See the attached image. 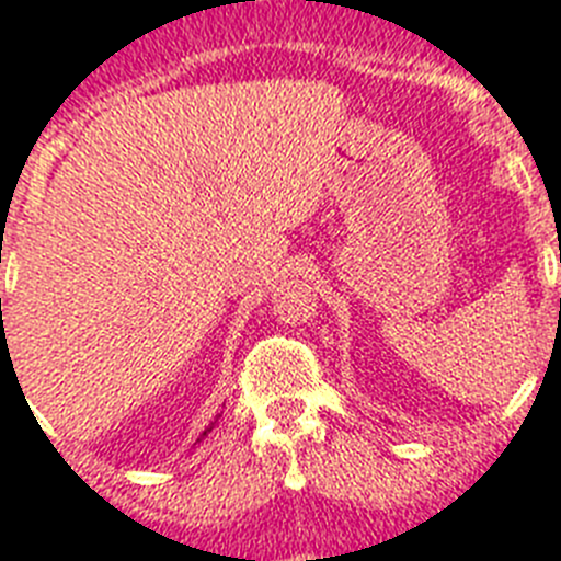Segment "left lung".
Returning <instances> with one entry per match:
<instances>
[{"label": "left lung", "instance_id": "obj_1", "mask_svg": "<svg viewBox=\"0 0 561 561\" xmlns=\"http://www.w3.org/2000/svg\"><path fill=\"white\" fill-rule=\"evenodd\" d=\"M559 262H561V251H559ZM559 317H561V299H559Z\"/></svg>", "mask_w": 561, "mask_h": 561}]
</instances>
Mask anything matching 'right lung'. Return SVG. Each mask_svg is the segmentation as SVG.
Returning <instances> with one entry per match:
<instances>
[{"label":"right lung","instance_id":"obj_1","mask_svg":"<svg viewBox=\"0 0 561 561\" xmlns=\"http://www.w3.org/2000/svg\"><path fill=\"white\" fill-rule=\"evenodd\" d=\"M0 310H2V299H0Z\"/></svg>","mask_w":561,"mask_h":561}]
</instances>
